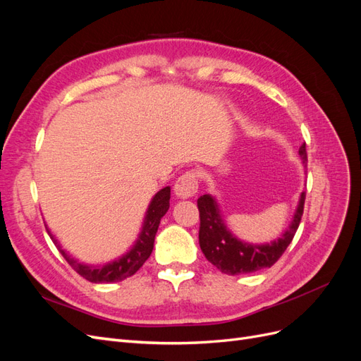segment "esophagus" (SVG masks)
I'll return each instance as SVG.
<instances>
[{"label":"esophagus","mask_w":361,"mask_h":361,"mask_svg":"<svg viewBox=\"0 0 361 361\" xmlns=\"http://www.w3.org/2000/svg\"><path fill=\"white\" fill-rule=\"evenodd\" d=\"M197 174L194 171H187L176 180V183H174V194H176L179 199H190L197 192Z\"/></svg>","instance_id":"obj_1"}]
</instances>
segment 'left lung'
Returning a JSON list of instances; mask_svg holds the SVG:
<instances>
[{
	"mask_svg": "<svg viewBox=\"0 0 361 361\" xmlns=\"http://www.w3.org/2000/svg\"><path fill=\"white\" fill-rule=\"evenodd\" d=\"M298 155L305 167V162H307L305 143L300 147ZM304 200L305 191L300 194L290 223L280 238L265 244H253L243 241L231 232L215 195H200L197 200L200 212L199 243L204 257L215 268L228 276L250 274V272H256L259 269L271 268L285 253V250L293 239V235L297 233L302 216Z\"/></svg>",
	"mask_w": 361,
	"mask_h": 361,
	"instance_id": "left-lung-1",
	"label": "left lung"
}]
</instances>
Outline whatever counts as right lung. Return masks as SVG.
<instances>
[{
	"label": "right lung",
	"instance_id": "1",
	"mask_svg": "<svg viewBox=\"0 0 361 361\" xmlns=\"http://www.w3.org/2000/svg\"><path fill=\"white\" fill-rule=\"evenodd\" d=\"M169 207H170V187H166L159 190L154 197H152L146 209L143 223H141L140 233L134 241L133 247H130L125 255H122L114 260L106 262V264H102V265H89V264H84V262H80L61 247V244L57 241V238L51 233L49 228H47V231L52 239V243L56 244V247L63 255V257L68 260V264L78 272L81 277H84L85 280H89L92 283L122 281L130 276H134L152 255L159 221L161 218L167 214Z\"/></svg>",
	"mask_w": 361,
	"mask_h": 361
}]
</instances>
